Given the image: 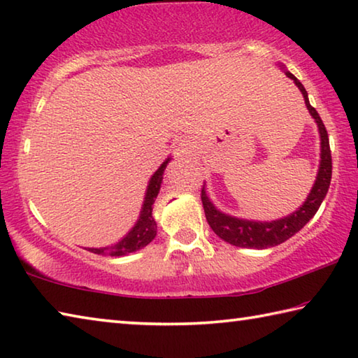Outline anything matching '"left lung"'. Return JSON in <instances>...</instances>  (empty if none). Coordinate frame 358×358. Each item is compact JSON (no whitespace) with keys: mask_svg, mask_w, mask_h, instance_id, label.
Here are the masks:
<instances>
[{"mask_svg":"<svg viewBox=\"0 0 358 358\" xmlns=\"http://www.w3.org/2000/svg\"><path fill=\"white\" fill-rule=\"evenodd\" d=\"M289 78H292L296 87L305 98V104L308 110L313 115V118L316 120L320 132V166L317 172L316 183H314L310 196L306 197L305 203L301 207L294 211L292 215H289L282 220L271 221V222H260V221H248V220H238V217H232L229 215L221 213L220 210L213 207V203L210 202V199L205 192V186L201 191V199L203 203L205 217L210 224V227L213 229V232L217 237L222 238L227 243L238 246V248H256V250H265V248H271L276 245H281L282 241L289 240L292 235L299 232L300 229L305 227V224L316 215L320 203H322L324 197L329 191L330 181H331V151L329 143V134L320 120L319 113L316 112L310 101H308V93L303 85L296 80V78L286 72Z\"/></svg>","mask_w":358,"mask_h":358,"instance_id":"1","label":"left lung"}]
</instances>
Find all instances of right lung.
I'll return each mask as SVG.
<instances>
[{"mask_svg":"<svg viewBox=\"0 0 358 358\" xmlns=\"http://www.w3.org/2000/svg\"><path fill=\"white\" fill-rule=\"evenodd\" d=\"M169 161L171 159L162 162L161 167L157 169V171L153 173V177H151L147 187V194H145L141 217H138L136 226L131 229V232L126 235L124 238H121L118 243H115L112 246L90 248L88 251H92L94 254H102V256L118 257V256H124V254L142 250L143 246H147L150 241L156 237V221L153 217V203H155V199L157 197V192H159L162 173H164V169Z\"/></svg>","mask_w":358,"mask_h":358,"instance_id":"right-lung-1","label":"right lung"}]
</instances>
